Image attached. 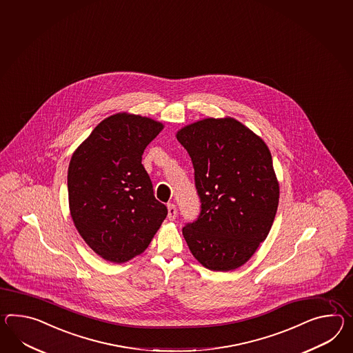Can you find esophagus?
<instances>
[{
	"mask_svg": "<svg viewBox=\"0 0 353 353\" xmlns=\"http://www.w3.org/2000/svg\"><path fill=\"white\" fill-rule=\"evenodd\" d=\"M167 209H168V219H170V221H174L176 214H177V209H176V205L170 203V204H167Z\"/></svg>",
	"mask_w": 353,
	"mask_h": 353,
	"instance_id": "34e87169",
	"label": "esophagus"
}]
</instances>
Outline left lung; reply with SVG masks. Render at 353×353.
<instances>
[{
    "label": "left lung",
    "instance_id": "8db88e82",
    "mask_svg": "<svg viewBox=\"0 0 353 353\" xmlns=\"http://www.w3.org/2000/svg\"><path fill=\"white\" fill-rule=\"evenodd\" d=\"M201 201L198 221L182 233L203 267H242L269 234L279 201V182L265 141L233 117H208L181 128Z\"/></svg>",
    "mask_w": 353,
    "mask_h": 353
}]
</instances>
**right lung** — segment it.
Returning <instances> with one entry per match:
<instances>
[{"instance_id": "obj_1", "label": "right lung", "mask_w": 353, "mask_h": 353, "mask_svg": "<svg viewBox=\"0 0 353 353\" xmlns=\"http://www.w3.org/2000/svg\"><path fill=\"white\" fill-rule=\"evenodd\" d=\"M150 117L114 113L75 149L68 171L70 214L86 245L122 264L145 251L167 208L154 198L141 164L146 145L163 130Z\"/></svg>"}]
</instances>
